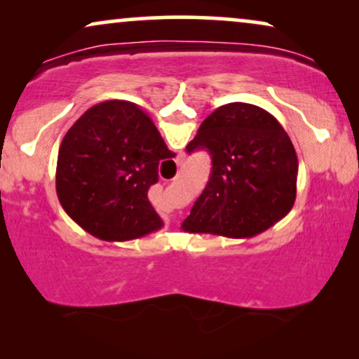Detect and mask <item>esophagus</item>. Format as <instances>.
Instances as JSON below:
<instances>
[{"mask_svg":"<svg viewBox=\"0 0 359 359\" xmlns=\"http://www.w3.org/2000/svg\"><path fill=\"white\" fill-rule=\"evenodd\" d=\"M176 163H178V166H183L184 165V156H178Z\"/></svg>","mask_w":359,"mask_h":359,"instance_id":"34e87169","label":"esophagus"}]
</instances>
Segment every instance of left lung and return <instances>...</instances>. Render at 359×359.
<instances>
[{
  "label": "left lung",
  "instance_id": "8db88e82",
  "mask_svg": "<svg viewBox=\"0 0 359 359\" xmlns=\"http://www.w3.org/2000/svg\"><path fill=\"white\" fill-rule=\"evenodd\" d=\"M205 149L212 171L184 219V232L250 238L289 214L299 161L283 126L247 102L220 106L201 124L186 150Z\"/></svg>",
  "mask_w": 359,
  "mask_h": 359
}]
</instances>
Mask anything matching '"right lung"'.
Wrapping results in <instances>:
<instances>
[{
  "label": "right lung",
  "instance_id": "right-lung-1",
  "mask_svg": "<svg viewBox=\"0 0 359 359\" xmlns=\"http://www.w3.org/2000/svg\"><path fill=\"white\" fill-rule=\"evenodd\" d=\"M173 158L149 114L129 101L93 106L63 137L57 196L65 212L101 240L126 242L163 227L147 193Z\"/></svg>",
  "mask_w": 359,
  "mask_h": 359
}]
</instances>
